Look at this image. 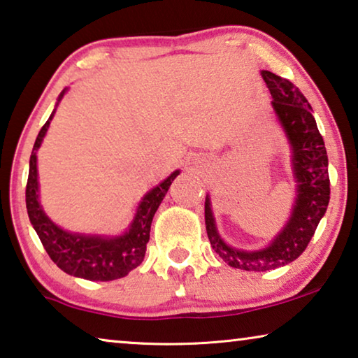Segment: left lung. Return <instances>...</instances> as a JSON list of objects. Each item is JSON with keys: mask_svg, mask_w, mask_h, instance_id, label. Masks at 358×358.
<instances>
[{"mask_svg": "<svg viewBox=\"0 0 358 358\" xmlns=\"http://www.w3.org/2000/svg\"><path fill=\"white\" fill-rule=\"evenodd\" d=\"M262 77L271 93L273 110L292 150L297 196L291 217L266 248L239 250L227 245L217 234L208 195L205 200V224L211 247L227 265L245 271H268L302 255L329 203L328 155L312 106L292 82L269 71H262Z\"/></svg>", "mask_w": 358, "mask_h": 358, "instance_id": "1", "label": "left lung"}]
</instances>
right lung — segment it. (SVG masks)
Here are the masks:
<instances>
[{"label":"right lung","mask_w":358,"mask_h":358,"mask_svg":"<svg viewBox=\"0 0 358 358\" xmlns=\"http://www.w3.org/2000/svg\"><path fill=\"white\" fill-rule=\"evenodd\" d=\"M64 92L66 90L61 92L58 103L63 98ZM55 113L56 108L45 126L40 129L37 141L34 143L32 155H30L29 179L27 187H25V205H27L29 220L43 243L46 253L56 263V266L63 269L64 273L76 278L89 279V281H113V279L127 276L129 271H132L143 262L153 216L166 195L169 185L179 174V169L174 171L168 179H164L162 184L143 196L138 203L131 227L122 236H85L61 229L45 215L38 201L37 152Z\"/></svg>","instance_id":"add662e5"}]
</instances>
